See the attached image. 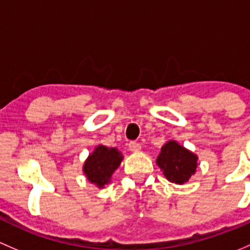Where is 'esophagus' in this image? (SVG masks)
<instances>
[{
	"label": "esophagus",
	"mask_w": 250,
	"mask_h": 250,
	"mask_svg": "<svg viewBox=\"0 0 250 250\" xmlns=\"http://www.w3.org/2000/svg\"><path fill=\"white\" fill-rule=\"evenodd\" d=\"M128 148H130L131 151H140L141 144L138 142H135V141H131V142L128 143Z\"/></svg>",
	"instance_id": "1"
}]
</instances>
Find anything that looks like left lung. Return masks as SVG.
<instances>
[{"label": "left lung", "instance_id": "left-lung-1", "mask_svg": "<svg viewBox=\"0 0 250 250\" xmlns=\"http://www.w3.org/2000/svg\"><path fill=\"white\" fill-rule=\"evenodd\" d=\"M156 164L163 169L167 181L184 184L196 172L197 156L176 141H168L161 148Z\"/></svg>", "mask_w": 250, "mask_h": 250}]
</instances>
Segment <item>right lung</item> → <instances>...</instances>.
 I'll list each match as a JSON object with an SVG mask.
<instances>
[{
    "instance_id": "right-lung-1",
    "label": "right lung",
    "mask_w": 250,
    "mask_h": 250,
    "mask_svg": "<svg viewBox=\"0 0 250 250\" xmlns=\"http://www.w3.org/2000/svg\"><path fill=\"white\" fill-rule=\"evenodd\" d=\"M123 158L117 148L97 146L84 163L83 172L90 183L97 188H104L110 182L113 172L119 167Z\"/></svg>"
}]
</instances>
